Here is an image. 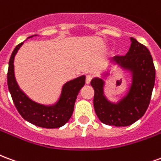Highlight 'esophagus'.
I'll return each mask as SVG.
<instances>
[{"label":"esophagus","mask_w":161,"mask_h":161,"mask_svg":"<svg viewBox=\"0 0 161 161\" xmlns=\"http://www.w3.org/2000/svg\"><path fill=\"white\" fill-rule=\"evenodd\" d=\"M91 79H92V76H91V75H87V76H86V80H85L86 84H90Z\"/></svg>","instance_id":"obj_1"}]
</instances>
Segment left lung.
Masks as SVG:
<instances>
[{
  "label": "left lung",
  "mask_w": 161,
  "mask_h": 161,
  "mask_svg": "<svg viewBox=\"0 0 161 161\" xmlns=\"http://www.w3.org/2000/svg\"><path fill=\"white\" fill-rule=\"evenodd\" d=\"M130 40L128 53L113 58L115 63L132 71V84L128 94L117 103H113L105 97L102 78L95 77L91 83L95 91L96 114L103 123L109 126H129L142 117L148 108L154 86L155 68L149 50L134 38Z\"/></svg>",
  "instance_id": "obj_1"
}]
</instances>
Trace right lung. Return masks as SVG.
<instances>
[{
  "label": "right lung",
  "mask_w": 161,
  "mask_h": 161,
  "mask_svg": "<svg viewBox=\"0 0 161 161\" xmlns=\"http://www.w3.org/2000/svg\"><path fill=\"white\" fill-rule=\"evenodd\" d=\"M22 44H19L13 51L8 63V86L14 103L19 115L30 123L41 128H60L70 120L73 113L77 96L85 84V76L67 82L62 88L59 100L56 104L46 106L32 101L19 89L14 77V59Z\"/></svg>",
  "instance_id": "add662e5"
}]
</instances>
